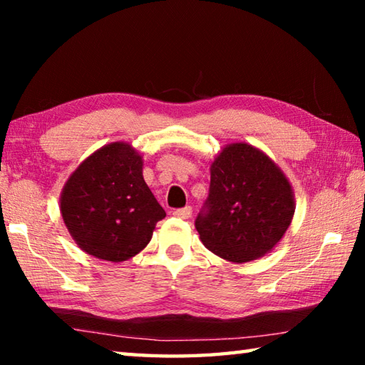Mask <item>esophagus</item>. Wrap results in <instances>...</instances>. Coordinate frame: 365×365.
<instances>
[{
  "mask_svg": "<svg viewBox=\"0 0 365 365\" xmlns=\"http://www.w3.org/2000/svg\"><path fill=\"white\" fill-rule=\"evenodd\" d=\"M172 215H175V217H180V219H190L191 217V207L187 206L183 209H175V211H172Z\"/></svg>",
  "mask_w": 365,
  "mask_h": 365,
  "instance_id": "obj_1",
  "label": "esophagus"
}]
</instances>
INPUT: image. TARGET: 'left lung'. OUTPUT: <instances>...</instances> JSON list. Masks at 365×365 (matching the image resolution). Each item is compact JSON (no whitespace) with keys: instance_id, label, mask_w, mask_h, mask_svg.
<instances>
[{"instance_id":"1","label":"left lung","mask_w":365,"mask_h":365,"mask_svg":"<svg viewBox=\"0 0 365 365\" xmlns=\"http://www.w3.org/2000/svg\"><path fill=\"white\" fill-rule=\"evenodd\" d=\"M294 207L293 187L279 165L259 148L237 141L211 163L206 212L195 225L215 256L245 264L279 245Z\"/></svg>"}]
</instances>
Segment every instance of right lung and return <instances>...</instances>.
<instances>
[{
    "label": "right lung",
    "instance_id": "obj_1",
    "mask_svg": "<svg viewBox=\"0 0 365 365\" xmlns=\"http://www.w3.org/2000/svg\"><path fill=\"white\" fill-rule=\"evenodd\" d=\"M59 209L78 248L109 262L143 251L165 217L143 178V156L125 141L104 145L78 164L61 191Z\"/></svg>",
    "mask_w": 365,
    "mask_h": 365
}]
</instances>
